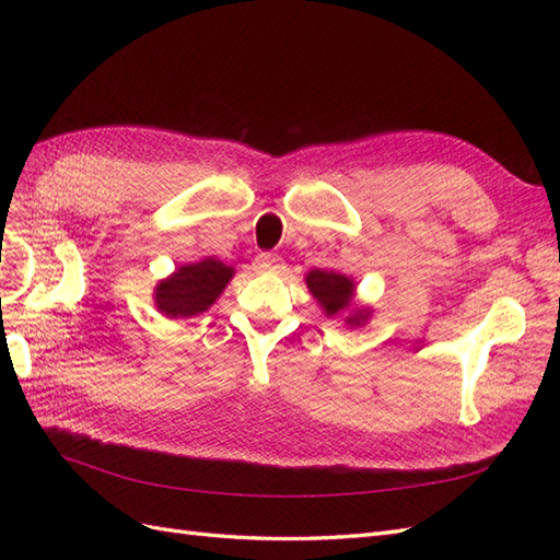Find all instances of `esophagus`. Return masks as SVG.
<instances>
[{
	"mask_svg": "<svg viewBox=\"0 0 560 560\" xmlns=\"http://www.w3.org/2000/svg\"><path fill=\"white\" fill-rule=\"evenodd\" d=\"M282 264L280 254H273V252H261L254 257V268L261 270V273H268V270H278Z\"/></svg>",
	"mask_w": 560,
	"mask_h": 560,
	"instance_id": "34e87169",
	"label": "esophagus"
}]
</instances>
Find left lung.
I'll return each mask as SVG.
<instances>
[{
  "label": "left lung",
  "mask_w": 560,
  "mask_h": 560,
  "mask_svg": "<svg viewBox=\"0 0 560 560\" xmlns=\"http://www.w3.org/2000/svg\"><path fill=\"white\" fill-rule=\"evenodd\" d=\"M308 290L313 292V296L317 299V303L329 317H334L336 313H341L343 308H348V303L352 299L354 292V284L350 278L341 276V273H334V270H311L308 278H306ZM366 311H358L352 313L346 322L348 325H362L366 319Z\"/></svg>",
  "instance_id": "left-lung-1"
}]
</instances>
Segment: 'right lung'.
I'll use <instances>...</instances> for the list:
<instances>
[{
	"instance_id": "add662e5",
	"label": "right lung",
	"mask_w": 560,
	"mask_h": 560,
	"mask_svg": "<svg viewBox=\"0 0 560 560\" xmlns=\"http://www.w3.org/2000/svg\"><path fill=\"white\" fill-rule=\"evenodd\" d=\"M231 278L233 268L212 257L182 266L156 287V306L167 317H191L208 311Z\"/></svg>"
}]
</instances>
